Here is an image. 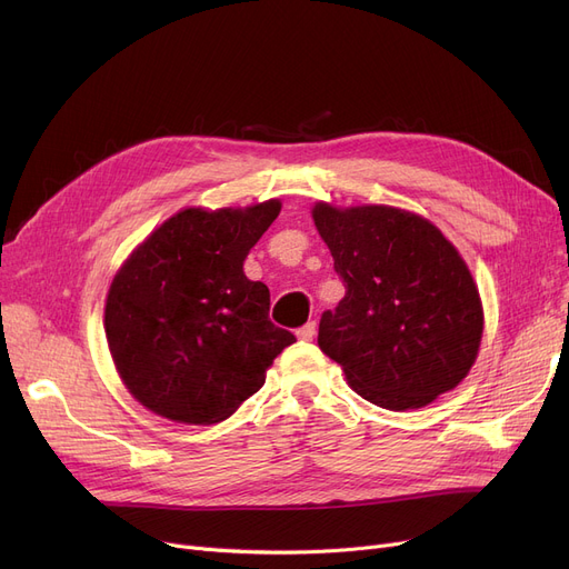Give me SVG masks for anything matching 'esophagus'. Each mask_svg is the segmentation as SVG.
Wrapping results in <instances>:
<instances>
[{
    "label": "esophagus",
    "instance_id": "esophagus-1",
    "mask_svg": "<svg viewBox=\"0 0 569 569\" xmlns=\"http://www.w3.org/2000/svg\"><path fill=\"white\" fill-rule=\"evenodd\" d=\"M316 332H318V325L311 320V322H307L305 327H300V330H297V337H300L302 341H313V339H316Z\"/></svg>",
    "mask_w": 569,
    "mask_h": 569
}]
</instances>
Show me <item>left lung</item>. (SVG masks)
<instances>
[{
	"instance_id": "8db88e82",
	"label": "left lung",
	"mask_w": 569,
	"mask_h": 569,
	"mask_svg": "<svg viewBox=\"0 0 569 569\" xmlns=\"http://www.w3.org/2000/svg\"><path fill=\"white\" fill-rule=\"evenodd\" d=\"M313 223L346 295L318 346L362 399L425 408L455 390L480 352L485 309L457 247L429 219L390 204L316 202Z\"/></svg>"
}]
</instances>
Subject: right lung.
Here are the masks:
<instances>
[{
  "mask_svg": "<svg viewBox=\"0 0 569 569\" xmlns=\"http://www.w3.org/2000/svg\"><path fill=\"white\" fill-rule=\"evenodd\" d=\"M281 212L187 207L117 269L106 297V339L129 395L179 425H219L264 385L295 343L269 320V290L244 274L251 247Z\"/></svg>",
  "mask_w": 569,
  "mask_h": 569,
  "instance_id": "add662e5",
  "label": "right lung"
}]
</instances>
